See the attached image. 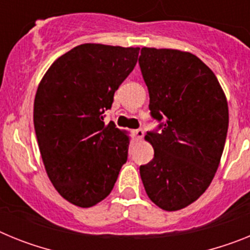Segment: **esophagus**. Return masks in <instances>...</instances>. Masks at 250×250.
<instances>
[{"label":"esophagus","mask_w":250,"mask_h":250,"mask_svg":"<svg viewBox=\"0 0 250 250\" xmlns=\"http://www.w3.org/2000/svg\"><path fill=\"white\" fill-rule=\"evenodd\" d=\"M134 135H135L136 140H141V139L144 138V131H143L141 129L134 130Z\"/></svg>","instance_id":"1"}]
</instances>
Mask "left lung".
<instances>
[{
  "mask_svg": "<svg viewBox=\"0 0 250 250\" xmlns=\"http://www.w3.org/2000/svg\"><path fill=\"white\" fill-rule=\"evenodd\" d=\"M152 118L161 131L147 132L154 158L140 176L152 203L180 210L208 189L219 167L229 111L219 81L199 57L173 48L143 47L139 57Z\"/></svg>",
  "mask_w": 250,
  "mask_h": 250,
  "instance_id": "8db88e82",
  "label": "left lung"
}]
</instances>
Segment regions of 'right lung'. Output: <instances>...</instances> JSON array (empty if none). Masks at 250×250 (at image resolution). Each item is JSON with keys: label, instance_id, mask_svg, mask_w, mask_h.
I'll use <instances>...</instances> for the list:
<instances>
[{"label": "right lung", "instance_id": "obj_1", "mask_svg": "<svg viewBox=\"0 0 250 250\" xmlns=\"http://www.w3.org/2000/svg\"><path fill=\"white\" fill-rule=\"evenodd\" d=\"M139 47L83 43L55 60L41 79L34 125L48 179L68 203L90 208L111 193L130 136L104 123L114 92L138 62Z\"/></svg>", "mask_w": 250, "mask_h": 250}]
</instances>
